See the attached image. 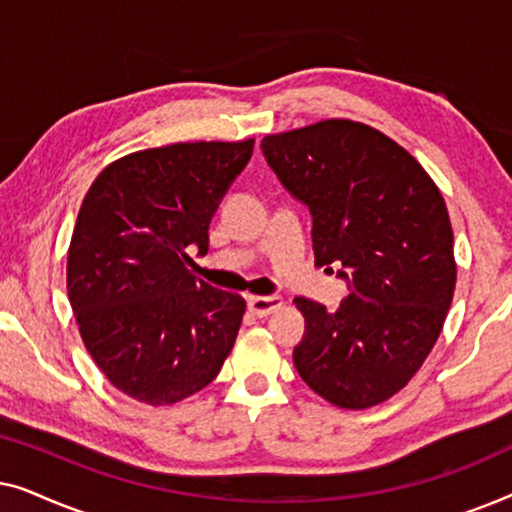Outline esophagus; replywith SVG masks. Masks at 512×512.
<instances>
[{"label": "esophagus", "mask_w": 512, "mask_h": 512, "mask_svg": "<svg viewBox=\"0 0 512 512\" xmlns=\"http://www.w3.org/2000/svg\"><path fill=\"white\" fill-rule=\"evenodd\" d=\"M249 310L256 314V317H268V314L277 312L279 307L284 305V300L279 296H249Z\"/></svg>", "instance_id": "1"}]
</instances>
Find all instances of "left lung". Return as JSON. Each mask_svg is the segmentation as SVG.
Instances as JSON below:
<instances>
[{"label":"left lung","mask_w":512,"mask_h":512,"mask_svg":"<svg viewBox=\"0 0 512 512\" xmlns=\"http://www.w3.org/2000/svg\"><path fill=\"white\" fill-rule=\"evenodd\" d=\"M261 149L310 207L314 265H335L349 286L338 312L293 300L305 317L293 363L338 408L384 403L422 368L452 305L457 263L443 195L403 146L347 118L268 135Z\"/></svg>","instance_id":"left-lung-1"}]
</instances>
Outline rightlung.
<instances>
[{"instance_id":"1","label":"right lung","mask_w":512,"mask_h":512,"mask_svg":"<svg viewBox=\"0 0 512 512\" xmlns=\"http://www.w3.org/2000/svg\"><path fill=\"white\" fill-rule=\"evenodd\" d=\"M254 153L244 142H179L104 167L76 216L67 293L97 368L125 396L172 405L219 375L242 296L191 272L209 223Z\"/></svg>"}]
</instances>
